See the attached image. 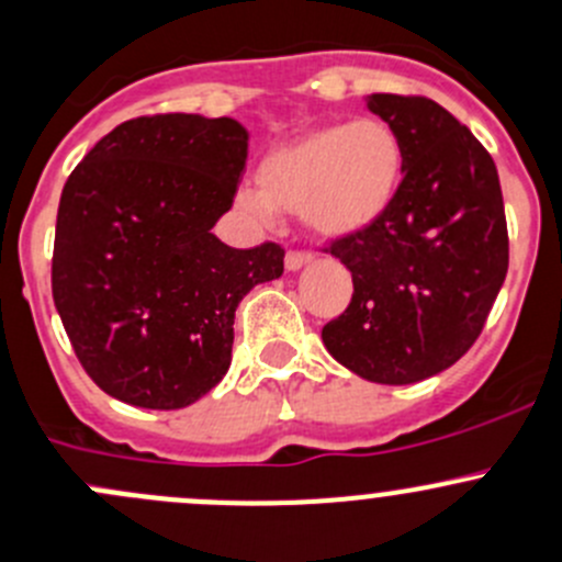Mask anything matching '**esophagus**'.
Returning <instances> with one entry per match:
<instances>
[{
    "label": "esophagus",
    "instance_id": "esophagus-1",
    "mask_svg": "<svg viewBox=\"0 0 562 562\" xmlns=\"http://www.w3.org/2000/svg\"><path fill=\"white\" fill-rule=\"evenodd\" d=\"M314 262V257L311 254H303V251H289L286 254V270L289 273H297V270H303L305 265Z\"/></svg>",
    "mask_w": 562,
    "mask_h": 562
}]
</instances>
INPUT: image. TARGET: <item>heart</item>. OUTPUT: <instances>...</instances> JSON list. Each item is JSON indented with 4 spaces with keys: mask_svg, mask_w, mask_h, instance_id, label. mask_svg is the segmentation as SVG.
Here are the masks:
<instances>
[{
    "mask_svg": "<svg viewBox=\"0 0 562 562\" xmlns=\"http://www.w3.org/2000/svg\"><path fill=\"white\" fill-rule=\"evenodd\" d=\"M404 147L382 120L322 125L270 149L257 166V188H240L237 204L259 218L292 210L322 240L371 229L398 196Z\"/></svg>",
    "mask_w": 562,
    "mask_h": 562,
    "instance_id": "b5f03b06",
    "label": "heart"
}]
</instances>
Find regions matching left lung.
<instances>
[{"instance_id":"left-lung-1","label":"left lung","mask_w":562,"mask_h":562,"mask_svg":"<svg viewBox=\"0 0 562 562\" xmlns=\"http://www.w3.org/2000/svg\"><path fill=\"white\" fill-rule=\"evenodd\" d=\"M366 105L396 131L404 180L371 229L330 246L355 292L322 341L363 380L413 385L483 330L508 273L503 191L492 155L440 103L380 92Z\"/></svg>"}]
</instances>
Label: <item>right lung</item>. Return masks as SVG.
Returning <instances> with one entry per match:
<instances>
[{
    "label": "right lung",
    "mask_w": 562,
    "mask_h": 562,
    "mask_svg": "<svg viewBox=\"0 0 562 562\" xmlns=\"http://www.w3.org/2000/svg\"><path fill=\"white\" fill-rule=\"evenodd\" d=\"M246 160L248 131L232 116H138L100 138L65 182L54 305L109 396L182 409L229 371L237 305L283 273L273 243L232 248L213 235Z\"/></svg>",
    "instance_id": "add662e5"
}]
</instances>
